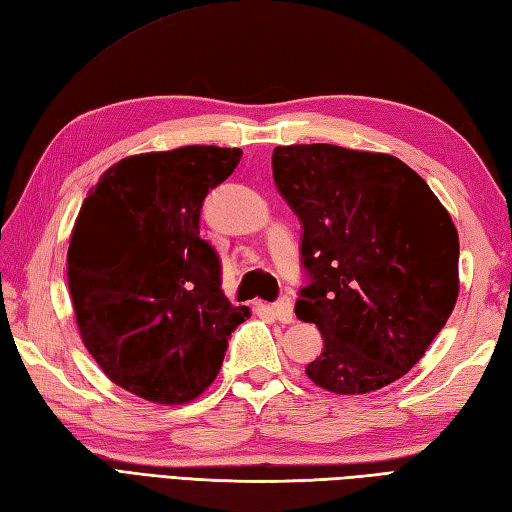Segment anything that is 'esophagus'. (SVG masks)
Wrapping results in <instances>:
<instances>
[{
    "mask_svg": "<svg viewBox=\"0 0 512 512\" xmlns=\"http://www.w3.org/2000/svg\"><path fill=\"white\" fill-rule=\"evenodd\" d=\"M268 310L275 314V318L281 320V323H292L294 305H292V299H288V296H283V299H279L277 303L268 305Z\"/></svg>",
    "mask_w": 512,
    "mask_h": 512,
    "instance_id": "1",
    "label": "esophagus"
}]
</instances>
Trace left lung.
Masks as SVG:
<instances>
[{"mask_svg": "<svg viewBox=\"0 0 512 512\" xmlns=\"http://www.w3.org/2000/svg\"><path fill=\"white\" fill-rule=\"evenodd\" d=\"M272 178L303 229L296 316L325 340L307 377L338 395L392 384L454 312L460 246L447 209L417 172L379 152L279 146Z\"/></svg>", "mask_w": 512, "mask_h": 512, "instance_id": "1", "label": "left lung"}]
</instances>
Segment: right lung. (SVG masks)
<instances>
[{
    "instance_id": "right-lung-1",
    "label": "right lung",
    "mask_w": 512,
    "mask_h": 512,
    "mask_svg": "<svg viewBox=\"0 0 512 512\" xmlns=\"http://www.w3.org/2000/svg\"><path fill=\"white\" fill-rule=\"evenodd\" d=\"M240 159L218 146L135 154L82 202L67 253L78 329L111 382L137 397H198L251 314L224 296L220 257L200 237L207 194Z\"/></svg>"
}]
</instances>
